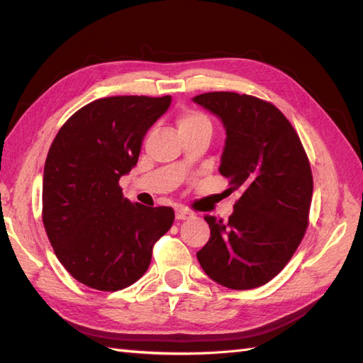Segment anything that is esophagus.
Returning a JSON list of instances; mask_svg holds the SVG:
<instances>
[{
	"instance_id": "1",
	"label": "esophagus",
	"mask_w": 363,
	"mask_h": 363,
	"mask_svg": "<svg viewBox=\"0 0 363 363\" xmlns=\"http://www.w3.org/2000/svg\"><path fill=\"white\" fill-rule=\"evenodd\" d=\"M194 217V213H191L186 207H176V218L177 220H189Z\"/></svg>"
}]
</instances>
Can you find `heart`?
<instances>
[{"label": "heart", "mask_w": 363, "mask_h": 363, "mask_svg": "<svg viewBox=\"0 0 363 363\" xmlns=\"http://www.w3.org/2000/svg\"><path fill=\"white\" fill-rule=\"evenodd\" d=\"M177 130L179 134H194V133H204L209 134L212 133V121L207 115L201 111L196 109H182L177 113Z\"/></svg>", "instance_id": "1"}]
</instances>
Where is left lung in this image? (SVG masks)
Instances as JSON below:
<instances>
[{"label": "left lung", "instance_id": "obj_1", "mask_svg": "<svg viewBox=\"0 0 363 363\" xmlns=\"http://www.w3.org/2000/svg\"><path fill=\"white\" fill-rule=\"evenodd\" d=\"M194 101L226 129L220 173L238 190L228 221L206 215L211 238L196 257L223 287L250 290L282 272L309 226L313 177L291 123L272 103L235 91H211Z\"/></svg>", "mask_w": 363, "mask_h": 363}]
</instances>
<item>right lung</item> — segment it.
Segmentation results:
<instances>
[{
	"label": "right lung",
	"mask_w": 363,
	"mask_h": 363,
	"mask_svg": "<svg viewBox=\"0 0 363 363\" xmlns=\"http://www.w3.org/2000/svg\"><path fill=\"white\" fill-rule=\"evenodd\" d=\"M169 103V95L96 99L74 112L51 143L43 226L60 264L90 289L117 291L140 279L154 243L173 225L172 207L130 203L118 184Z\"/></svg>",
	"instance_id": "add662e5"
}]
</instances>
